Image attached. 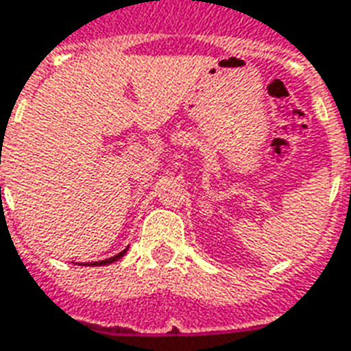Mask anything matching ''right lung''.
Masks as SVG:
<instances>
[{"instance_id": "obj_1", "label": "right lung", "mask_w": 351, "mask_h": 351, "mask_svg": "<svg viewBox=\"0 0 351 351\" xmlns=\"http://www.w3.org/2000/svg\"><path fill=\"white\" fill-rule=\"evenodd\" d=\"M125 252L127 250H123V252H119L117 256H114V258H108V259H104V261H95V263H90V265H108V263H114V261H117L119 258H123L125 256Z\"/></svg>"}]
</instances>
